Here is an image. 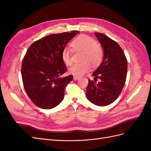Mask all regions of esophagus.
Returning a JSON list of instances; mask_svg holds the SVG:
<instances>
[{"label":"esophagus","mask_w":151,"mask_h":151,"mask_svg":"<svg viewBox=\"0 0 151 151\" xmlns=\"http://www.w3.org/2000/svg\"><path fill=\"white\" fill-rule=\"evenodd\" d=\"M79 77H78V76H74V80H77V79H79Z\"/></svg>","instance_id":"34e87169"}]
</instances>
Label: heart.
I'll list each match as a JSON object with an SVG mask.
<instances>
[{
    "mask_svg": "<svg viewBox=\"0 0 151 151\" xmlns=\"http://www.w3.org/2000/svg\"><path fill=\"white\" fill-rule=\"evenodd\" d=\"M74 51H83L81 55V63H76L68 69L70 74L75 76H81L90 70L91 65L97 66L101 62L103 53L94 39L88 35H80L77 36L70 43ZM62 59L66 65L72 64V53L70 50L65 48L62 52Z\"/></svg>",
    "mask_w": 151,
    "mask_h": 151,
    "instance_id": "1",
    "label": "heart"
}]
</instances>
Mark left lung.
Instances as JSON below:
<instances>
[{"label": "left lung", "mask_w": 151, "mask_h": 151, "mask_svg": "<svg viewBox=\"0 0 151 151\" xmlns=\"http://www.w3.org/2000/svg\"><path fill=\"white\" fill-rule=\"evenodd\" d=\"M103 50V59L89 80L86 97L97 106H104L114 102L125 85L127 60L123 50L115 41L103 33H94ZM100 81L98 83L97 80Z\"/></svg>", "instance_id": "left-lung-1"}]
</instances>
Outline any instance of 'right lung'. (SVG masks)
Wrapping results in <instances>:
<instances>
[{
  "label": "right lung",
  "instance_id": "1",
  "mask_svg": "<svg viewBox=\"0 0 151 151\" xmlns=\"http://www.w3.org/2000/svg\"><path fill=\"white\" fill-rule=\"evenodd\" d=\"M78 33V31H72L45 36L35 42L26 52L21 67L22 83L27 94L37 106L52 109L64 98L65 88L73 76L60 77L67 71L62 52Z\"/></svg>",
  "mask_w": 151,
  "mask_h": 151
}]
</instances>
